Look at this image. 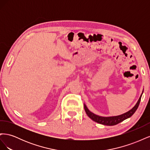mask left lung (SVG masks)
<instances>
[{
	"label": "left lung",
	"mask_w": 150,
	"mask_h": 150,
	"mask_svg": "<svg viewBox=\"0 0 150 150\" xmlns=\"http://www.w3.org/2000/svg\"><path fill=\"white\" fill-rule=\"evenodd\" d=\"M142 94H141V96L138 99L137 103L136 104V105L132 109H131V110L124 113V114L119 115V116H110V117H103V116L96 115L94 114V113H93L92 112H91L88 110V108L86 107L85 104H84V110L86 112V114H87V115L90 117V118L93 120L94 121L98 122V123L104 125H107V126L116 125L117 124L120 123V122L123 121L126 119L129 118V117H131L134 114L139 106V103L141 101V98H142Z\"/></svg>",
	"instance_id": "obj_1"
}]
</instances>
